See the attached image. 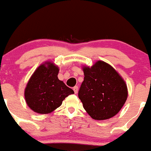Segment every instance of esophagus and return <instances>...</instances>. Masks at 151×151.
I'll list each match as a JSON object with an SVG mask.
<instances>
[{
	"mask_svg": "<svg viewBox=\"0 0 151 151\" xmlns=\"http://www.w3.org/2000/svg\"><path fill=\"white\" fill-rule=\"evenodd\" d=\"M73 90H74V93H77V92H78V86H74V87H73Z\"/></svg>",
	"mask_w": 151,
	"mask_h": 151,
	"instance_id": "esophagus-1",
	"label": "esophagus"
}]
</instances>
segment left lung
Returning <instances> with one entry per match:
<instances>
[{
    "label": "left lung",
    "instance_id": "obj_1",
    "mask_svg": "<svg viewBox=\"0 0 151 151\" xmlns=\"http://www.w3.org/2000/svg\"><path fill=\"white\" fill-rule=\"evenodd\" d=\"M84 79L79 99L94 120H106L119 113L128 97L126 81L112 66L98 60L91 67H82Z\"/></svg>",
    "mask_w": 151,
    "mask_h": 151
}]
</instances>
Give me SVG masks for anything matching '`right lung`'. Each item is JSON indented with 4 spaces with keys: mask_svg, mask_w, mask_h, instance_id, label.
<instances>
[{
    "mask_svg": "<svg viewBox=\"0 0 151 151\" xmlns=\"http://www.w3.org/2000/svg\"><path fill=\"white\" fill-rule=\"evenodd\" d=\"M58 66L52 62L41 64L32 74L24 92L26 104L37 114H50L62 105L74 91L58 79Z\"/></svg>",
    "mask_w": 151,
    "mask_h": 151,
    "instance_id": "right-lung-1",
    "label": "right lung"
}]
</instances>
